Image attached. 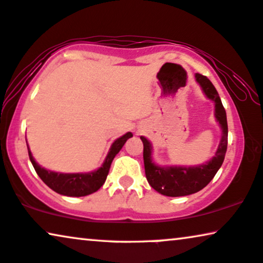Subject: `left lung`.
<instances>
[{
    "label": "left lung",
    "instance_id": "8db88e82",
    "mask_svg": "<svg viewBox=\"0 0 263 263\" xmlns=\"http://www.w3.org/2000/svg\"><path fill=\"white\" fill-rule=\"evenodd\" d=\"M196 82L208 100L214 102L215 120L221 128V139L216 149L215 155L207 162L196 166H160L153 160V146L145 137L141 136L143 142V159H144L145 177L154 190L159 194L179 197L198 192L211 183L219 168L221 167L227 150V119L218 91L207 77L196 73Z\"/></svg>",
    "mask_w": 263,
    "mask_h": 263
}]
</instances>
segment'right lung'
Listing matches in <instances>:
<instances>
[{
    "mask_svg": "<svg viewBox=\"0 0 263 263\" xmlns=\"http://www.w3.org/2000/svg\"><path fill=\"white\" fill-rule=\"evenodd\" d=\"M131 132H127L121 137L115 139L113 144L110 145L109 152H108L106 159H104L102 166L87 173H60L52 172V171L45 170L44 167L40 166L33 159L32 153L29 146V156L32 166L36 171L38 177L44 181L45 185H48L51 190H54L58 194L69 196V197H82L96 192L104 184L107 179L108 173H109L110 164L113 162L115 155L120 152L122 146L128 138L132 137ZM27 144V141H26ZM29 145V144H27Z\"/></svg>",
    "mask_w": 263,
    "mask_h": 263,
    "instance_id": "obj_1",
    "label": "right lung"
}]
</instances>
